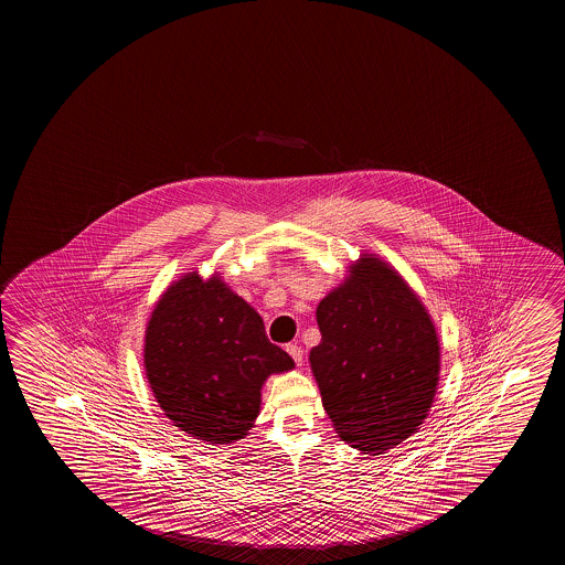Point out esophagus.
I'll use <instances>...</instances> for the list:
<instances>
[{
  "instance_id": "34e87169",
  "label": "esophagus",
  "mask_w": 565,
  "mask_h": 565,
  "mask_svg": "<svg viewBox=\"0 0 565 565\" xmlns=\"http://www.w3.org/2000/svg\"><path fill=\"white\" fill-rule=\"evenodd\" d=\"M286 351L289 352V356L294 359L297 366H301V364H303V351H301V347H297V344H287Z\"/></svg>"
}]
</instances>
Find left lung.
<instances>
[{
	"mask_svg": "<svg viewBox=\"0 0 565 565\" xmlns=\"http://www.w3.org/2000/svg\"><path fill=\"white\" fill-rule=\"evenodd\" d=\"M309 352L324 412L342 441L380 455L416 434L439 384L431 315L398 269L361 254L317 306Z\"/></svg>",
	"mask_w": 565,
	"mask_h": 565,
	"instance_id": "1",
	"label": "left lung"
}]
</instances>
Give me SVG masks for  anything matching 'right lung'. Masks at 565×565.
Instances as JSON below:
<instances>
[{"instance_id": "right-lung-1", "label": "right lung", "mask_w": 565, "mask_h": 565, "mask_svg": "<svg viewBox=\"0 0 565 565\" xmlns=\"http://www.w3.org/2000/svg\"><path fill=\"white\" fill-rule=\"evenodd\" d=\"M143 366L173 426L204 444L228 445L254 427L264 382L296 362L268 341L258 311L218 274L189 271L151 311Z\"/></svg>"}]
</instances>
